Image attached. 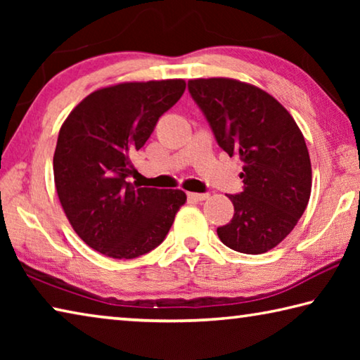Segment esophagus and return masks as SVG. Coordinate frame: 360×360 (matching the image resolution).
I'll return each mask as SVG.
<instances>
[{
    "label": "esophagus",
    "mask_w": 360,
    "mask_h": 360,
    "mask_svg": "<svg viewBox=\"0 0 360 360\" xmlns=\"http://www.w3.org/2000/svg\"><path fill=\"white\" fill-rule=\"evenodd\" d=\"M187 197L191 202H203V200H206L210 197L208 193H197V192H188Z\"/></svg>",
    "instance_id": "34e87169"
}]
</instances>
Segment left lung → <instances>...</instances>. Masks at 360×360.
Listing matches in <instances>:
<instances>
[{
  "label": "left lung",
  "mask_w": 360,
  "mask_h": 360,
  "mask_svg": "<svg viewBox=\"0 0 360 360\" xmlns=\"http://www.w3.org/2000/svg\"><path fill=\"white\" fill-rule=\"evenodd\" d=\"M188 92L221 148L243 162L245 191L229 195L233 217L217 229L225 246L264 254L288 236L311 195V162L303 133L275 96L230 77L191 79Z\"/></svg>",
  "instance_id": "1"
}]
</instances>
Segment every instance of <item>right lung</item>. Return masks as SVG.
Masks as SVG:
<instances>
[{
    "instance_id": "add662e5",
    "label": "right lung",
    "mask_w": 360,
    "mask_h": 360,
    "mask_svg": "<svg viewBox=\"0 0 360 360\" xmlns=\"http://www.w3.org/2000/svg\"><path fill=\"white\" fill-rule=\"evenodd\" d=\"M184 90V79L108 85L85 96L60 129L53 154L60 205L79 238L106 257L135 259L152 251L186 203L179 188L127 181L130 155Z\"/></svg>"
}]
</instances>
